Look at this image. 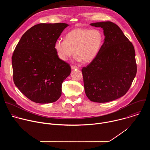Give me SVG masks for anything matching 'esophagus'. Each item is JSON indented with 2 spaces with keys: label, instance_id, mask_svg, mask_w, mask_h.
Wrapping results in <instances>:
<instances>
[{
  "label": "esophagus",
  "instance_id": "1",
  "mask_svg": "<svg viewBox=\"0 0 150 150\" xmlns=\"http://www.w3.org/2000/svg\"><path fill=\"white\" fill-rule=\"evenodd\" d=\"M71 69H79V68L78 67H76V66H73V65H72V66H71Z\"/></svg>",
  "mask_w": 150,
  "mask_h": 150
}]
</instances>
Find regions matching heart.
Wrapping results in <instances>:
<instances>
[{
    "label": "heart",
    "mask_w": 150,
    "mask_h": 150,
    "mask_svg": "<svg viewBox=\"0 0 150 150\" xmlns=\"http://www.w3.org/2000/svg\"><path fill=\"white\" fill-rule=\"evenodd\" d=\"M104 38L103 33L99 30L78 27L69 31L65 40H56L54 49L57 57L62 61H67L74 50L75 60L89 63L98 55Z\"/></svg>",
    "instance_id": "1"
}]
</instances>
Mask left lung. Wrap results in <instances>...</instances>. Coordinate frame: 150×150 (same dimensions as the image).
<instances>
[{
    "instance_id": "left-lung-1",
    "label": "left lung",
    "mask_w": 150,
    "mask_h": 150,
    "mask_svg": "<svg viewBox=\"0 0 150 150\" xmlns=\"http://www.w3.org/2000/svg\"><path fill=\"white\" fill-rule=\"evenodd\" d=\"M90 25L102 28L105 38L98 55L81 70L85 92L92 101H111L127 92L136 76L134 47L115 23L106 21Z\"/></svg>"
}]
</instances>
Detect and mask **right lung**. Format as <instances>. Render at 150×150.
<instances>
[{"label": "right lung", "mask_w": 150, "mask_h": 150, "mask_svg": "<svg viewBox=\"0 0 150 150\" xmlns=\"http://www.w3.org/2000/svg\"><path fill=\"white\" fill-rule=\"evenodd\" d=\"M68 26L65 23L35 25L23 35L13 51L14 83L32 101L50 103L62 95V84L71 68L57 57L54 43Z\"/></svg>", "instance_id": "1"}]
</instances>
